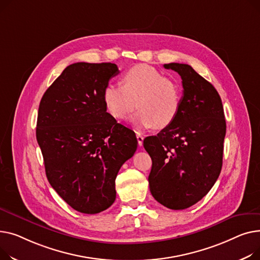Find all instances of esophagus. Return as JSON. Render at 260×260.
<instances>
[{"mask_svg":"<svg viewBox=\"0 0 260 260\" xmlns=\"http://www.w3.org/2000/svg\"><path fill=\"white\" fill-rule=\"evenodd\" d=\"M136 139H137V143H139V146H143V142H144V136L137 132L136 133Z\"/></svg>","mask_w":260,"mask_h":260,"instance_id":"esophagus-1","label":"esophagus"}]
</instances>
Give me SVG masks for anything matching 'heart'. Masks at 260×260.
Here are the masks:
<instances>
[{"label": "heart", "instance_id": "1", "mask_svg": "<svg viewBox=\"0 0 260 260\" xmlns=\"http://www.w3.org/2000/svg\"><path fill=\"white\" fill-rule=\"evenodd\" d=\"M121 86L108 84L103 91L107 111L116 119H126L136 107L134 123L145 128H166L176 118L181 106V90L156 68L140 64L121 76Z\"/></svg>", "mask_w": 260, "mask_h": 260}]
</instances>
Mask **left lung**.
Masks as SVG:
<instances>
[{
  "label": "left lung",
  "mask_w": 260,
  "mask_h": 260,
  "mask_svg": "<svg viewBox=\"0 0 260 260\" xmlns=\"http://www.w3.org/2000/svg\"><path fill=\"white\" fill-rule=\"evenodd\" d=\"M182 80L184 94L173 123L144 147L152 159V196L172 210L187 209L214 186L222 166L225 119L221 99L211 83L190 65L170 63Z\"/></svg>",
  "instance_id": "8db88e82"
}]
</instances>
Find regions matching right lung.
Instances as JSON below:
<instances>
[{
	"instance_id": "1",
	"label": "right lung",
	"mask_w": 260,
	"mask_h": 260,
	"mask_svg": "<svg viewBox=\"0 0 260 260\" xmlns=\"http://www.w3.org/2000/svg\"><path fill=\"white\" fill-rule=\"evenodd\" d=\"M118 68L74 63L44 93L37 141L46 176L74 210L96 214L115 201V178L137 148L135 133L107 112L103 91Z\"/></svg>"
}]
</instances>
